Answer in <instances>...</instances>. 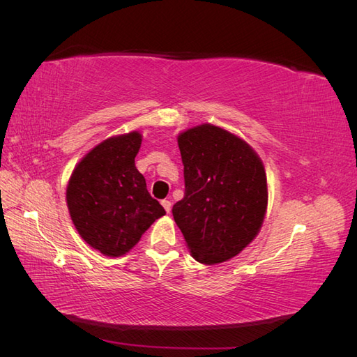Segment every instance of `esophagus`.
<instances>
[{"label":"esophagus","mask_w":357,"mask_h":357,"mask_svg":"<svg viewBox=\"0 0 357 357\" xmlns=\"http://www.w3.org/2000/svg\"><path fill=\"white\" fill-rule=\"evenodd\" d=\"M171 201H168V199H164V201H162V207H164L165 208V211L169 214L171 213Z\"/></svg>","instance_id":"obj_1"}]
</instances>
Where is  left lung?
<instances>
[{"mask_svg":"<svg viewBox=\"0 0 357 357\" xmlns=\"http://www.w3.org/2000/svg\"><path fill=\"white\" fill-rule=\"evenodd\" d=\"M185 197L172 215L192 257L204 265L229 261L262 228L268 183L262 159L240 135L211 123L177 137Z\"/></svg>","mask_w":357,"mask_h":357,"instance_id":"1","label":"left lung"}]
</instances>
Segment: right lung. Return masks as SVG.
Segmentation results:
<instances>
[{
    "label": "right lung",
    "mask_w": 357,
    "mask_h": 357,
    "mask_svg": "<svg viewBox=\"0 0 357 357\" xmlns=\"http://www.w3.org/2000/svg\"><path fill=\"white\" fill-rule=\"evenodd\" d=\"M142 142L138 131L105 138L80 159L68 180L70 218L86 244L104 256L126 255L165 214L135 167Z\"/></svg>",
    "instance_id": "add662e5"
}]
</instances>
